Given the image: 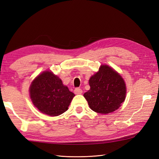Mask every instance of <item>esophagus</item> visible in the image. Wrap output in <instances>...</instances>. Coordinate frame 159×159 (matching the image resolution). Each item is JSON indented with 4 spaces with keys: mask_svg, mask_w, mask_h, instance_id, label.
Segmentation results:
<instances>
[{
    "mask_svg": "<svg viewBox=\"0 0 159 159\" xmlns=\"http://www.w3.org/2000/svg\"><path fill=\"white\" fill-rule=\"evenodd\" d=\"M74 93L75 94H81L82 93V90H81V89L80 88H75L74 89Z\"/></svg>",
    "mask_w": 159,
    "mask_h": 159,
    "instance_id": "34e87169",
    "label": "esophagus"
}]
</instances>
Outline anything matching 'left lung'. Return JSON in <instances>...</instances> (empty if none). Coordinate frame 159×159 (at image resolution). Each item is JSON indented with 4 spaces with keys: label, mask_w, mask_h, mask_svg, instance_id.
I'll return each instance as SVG.
<instances>
[{
    "label": "left lung",
    "mask_w": 159,
    "mask_h": 159,
    "mask_svg": "<svg viewBox=\"0 0 159 159\" xmlns=\"http://www.w3.org/2000/svg\"><path fill=\"white\" fill-rule=\"evenodd\" d=\"M90 89L84 94L93 111L107 114L121 106L126 96V85L119 73L107 65H102L89 80Z\"/></svg>",
    "instance_id": "obj_1"
}]
</instances>
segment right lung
Here are the masks:
<instances>
[{
    "mask_svg": "<svg viewBox=\"0 0 159 159\" xmlns=\"http://www.w3.org/2000/svg\"><path fill=\"white\" fill-rule=\"evenodd\" d=\"M29 91L34 105L42 113L52 117L66 111L75 96L59 77L50 71L38 75L32 82Z\"/></svg>",
    "mask_w": 159,
    "mask_h": 159,
    "instance_id": "1",
    "label": "right lung"
}]
</instances>
